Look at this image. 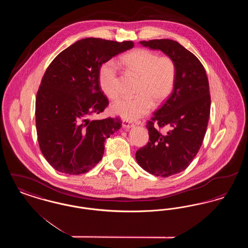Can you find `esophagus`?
Returning a JSON list of instances; mask_svg holds the SVG:
<instances>
[{
    "mask_svg": "<svg viewBox=\"0 0 248 248\" xmlns=\"http://www.w3.org/2000/svg\"><path fill=\"white\" fill-rule=\"evenodd\" d=\"M122 125H123V127H124V128H130V127H133V126H134V124H131V123L128 122V121L124 120V121H123Z\"/></svg>",
    "mask_w": 248,
    "mask_h": 248,
    "instance_id": "34e87169",
    "label": "esophagus"
}]
</instances>
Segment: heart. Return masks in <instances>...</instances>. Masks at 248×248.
<instances>
[{
    "label": "heart",
    "instance_id": "heart-1",
    "mask_svg": "<svg viewBox=\"0 0 248 248\" xmlns=\"http://www.w3.org/2000/svg\"><path fill=\"white\" fill-rule=\"evenodd\" d=\"M118 64L131 74L139 77L133 98H121L110 107L112 114L135 121L148 114L153 105L164 102L171 94L177 68L174 60L167 56L145 48H139L124 55ZM99 84L107 97L113 100L118 96V72L116 66L108 62L99 71Z\"/></svg>",
    "mask_w": 248,
    "mask_h": 248
}]
</instances>
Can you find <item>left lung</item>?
<instances>
[{"mask_svg":"<svg viewBox=\"0 0 248 248\" xmlns=\"http://www.w3.org/2000/svg\"><path fill=\"white\" fill-rule=\"evenodd\" d=\"M145 47L161 50L177 68L172 94L147 123L149 140L136 159L144 170L167 177L184 171L198 154L210 115L211 97L206 72L191 52L169 39L141 41ZM166 127L163 134L159 128Z\"/></svg>","mask_w":248,"mask_h":248,"instance_id":"1","label":"left lung"}]
</instances>
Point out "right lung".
Wrapping results in <instances>:
<instances>
[{
  "instance_id": "add662e5",
  "label": "right lung",
  "mask_w": 248,
  "mask_h": 248,
  "mask_svg": "<svg viewBox=\"0 0 248 248\" xmlns=\"http://www.w3.org/2000/svg\"><path fill=\"white\" fill-rule=\"evenodd\" d=\"M133 46L131 41L85 38L48 66L36 94V130L41 152L56 170L84 174L102 159L104 142L122 122L87 118L108 105L99 85V71L103 63Z\"/></svg>"
}]
</instances>
